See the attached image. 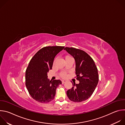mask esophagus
<instances>
[{"instance_id":"esophagus-1","label":"esophagus","mask_w":125,"mask_h":125,"mask_svg":"<svg viewBox=\"0 0 125 125\" xmlns=\"http://www.w3.org/2000/svg\"><path fill=\"white\" fill-rule=\"evenodd\" d=\"M65 82H66V80H62V83L63 84L64 83H65Z\"/></svg>"}]
</instances>
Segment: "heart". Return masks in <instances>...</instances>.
Wrapping results in <instances>:
<instances>
[{
  "mask_svg": "<svg viewBox=\"0 0 125 125\" xmlns=\"http://www.w3.org/2000/svg\"><path fill=\"white\" fill-rule=\"evenodd\" d=\"M70 57V56H66V58H67V57ZM61 76L62 77H63V78H65V77L66 76V74L65 73H63L61 74Z\"/></svg>",
  "mask_w": 125,
  "mask_h": 125,
  "instance_id": "heart-1",
  "label": "heart"
}]
</instances>
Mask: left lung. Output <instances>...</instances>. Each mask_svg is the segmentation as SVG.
Segmentation results:
<instances>
[{
	"label": "left lung",
	"mask_w": 125,
	"mask_h": 125,
	"mask_svg": "<svg viewBox=\"0 0 125 125\" xmlns=\"http://www.w3.org/2000/svg\"><path fill=\"white\" fill-rule=\"evenodd\" d=\"M64 50L75 59L76 79L80 82L78 84L72 83L73 86L67 91V96L74 102L85 101L91 96L97 85V68L92 58L84 51L68 47Z\"/></svg>",
	"instance_id": "8db88e82"
}]
</instances>
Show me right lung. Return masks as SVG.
Instances as JSON below:
<instances>
[{
	"label": "right lung",
	"mask_w": 125,
	"mask_h": 125,
	"mask_svg": "<svg viewBox=\"0 0 125 125\" xmlns=\"http://www.w3.org/2000/svg\"><path fill=\"white\" fill-rule=\"evenodd\" d=\"M64 46L44 47L31 60L26 71V86L30 95L38 102L46 103L54 99L56 88L62 84L59 80L49 81L47 73L53 61Z\"/></svg>",
	"instance_id": "1"
}]
</instances>
